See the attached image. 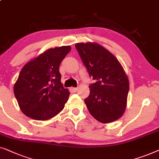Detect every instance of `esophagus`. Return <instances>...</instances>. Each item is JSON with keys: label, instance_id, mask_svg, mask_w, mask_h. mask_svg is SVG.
<instances>
[{"label": "esophagus", "instance_id": "obj_1", "mask_svg": "<svg viewBox=\"0 0 159 159\" xmlns=\"http://www.w3.org/2000/svg\"><path fill=\"white\" fill-rule=\"evenodd\" d=\"M70 90H71V91H72V92L75 93L78 91V88H75V87H71Z\"/></svg>", "mask_w": 159, "mask_h": 159}]
</instances>
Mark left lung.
Segmentation results:
<instances>
[{
	"label": "left lung",
	"instance_id": "left-lung-1",
	"mask_svg": "<svg viewBox=\"0 0 159 159\" xmlns=\"http://www.w3.org/2000/svg\"><path fill=\"white\" fill-rule=\"evenodd\" d=\"M75 46L89 75L97 80L89 86L90 94L84 100L89 112L102 123L120 119L126 109L129 87L122 65L96 42H80Z\"/></svg>",
	"mask_w": 159,
	"mask_h": 159
}]
</instances>
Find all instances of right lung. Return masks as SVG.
<instances>
[{"label":"right lung","instance_id":"1","mask_svg":"<svg viewBox=\"0 0 159 159\" xmlns=\"http://www.w3.org/2000/svg\"><path fill=\"white\" fill-rule=\"evenodd\" d=\"M70 50V46L48 49L21 69L13 91L20 109L27 117L44 121L63 109L70 92L62 86L59 66Z\"/></svg>","mask_w":159,"mask_h":159}]
</instances>
